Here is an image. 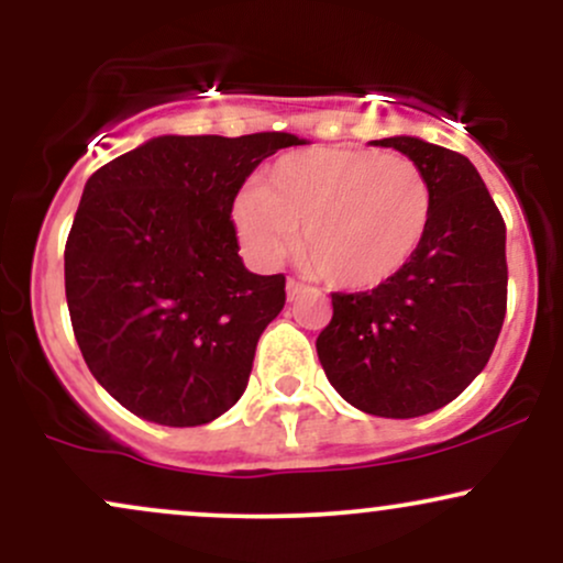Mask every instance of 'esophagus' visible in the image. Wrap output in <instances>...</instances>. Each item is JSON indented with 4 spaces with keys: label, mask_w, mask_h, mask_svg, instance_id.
<instances>
[{
    "label": "esophagus",
    "mask_w": 563,
    "mask_h": 563,
    "mask_svg": "<svg viewBox=\"0 0 563 563\" xmlns=\"http://www.w3.org/2000/svg\"><path fill=\"white\" fill-rule=\"evenodd\" d=\"M286 290H288V299H296V296L307 290V286H303V283H299V280H294V277H288Z\"/></svg>",
    "instance_id": "1"
}]
</instances>
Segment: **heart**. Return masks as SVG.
Returning a JSON list of instances; mask_svg holds the SVG:
<instances>
[{
    "instance_id": "b5f03b06",
    "label": "heart",
    "mask_w": 563,
    "mask_h": 563,
    "mask_svg": "<svg viewBox=\"0 0 563 563\" xmlns=\"http://www.w3.org/2000/svg\"><path fill=\"white\" fill-rule=\"evenodd\" d=\"M434 192L416 161L371 147H312L277 158L260 190L232 203L245 254L275 264L294 249L322 283L376 288L421 251Z\"/></svg>"
}]
</instances>
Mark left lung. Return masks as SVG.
Masks as SVG:
<instances>
[{
  "instance_id": "8db88e82",
  "label": "left lung",
  "mask_w": 563,
  "mask_h": 563,
  "mask_svg": "<svg viewBox=\"0 0 563 563\" xmlns=\"http://www.w3.org/2000/svg\"><path fill=\"white\" fill-rule=\"evenodd\" d=\"M416 161L434 192L426 241L391 280L331 294L318 357L357 410L418 418L457 397L487 365L508 301L506 222L461 153L418 137H386Z\"/></svg>"
}]
</instances>
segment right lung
<instances>
[{
    "label": "right lung",
    "instance_id": "obj_1",
    "mask_svg": "<svg viewBox=\"0 0 563 563\" xmlns=\"http://www.w3.org/2000/svg\"><path fill=\"white\" fill-rule=\"evenodd\" d=\"M296 134L153 137L84 185L66 241L70 325L92 376L129 412L203 426L241 399L286 275L238 256L232 203Z\"/></svg>",
    "mask_w": 563,
    "mask_h": 563
}]
</instances>
